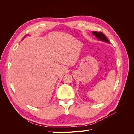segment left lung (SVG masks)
Masks as SVG:
<instances>
[{
	"instance_id": "left-lung-1",
	"label": "left lung",
	"mask_w": 134,
	"mask_h": 134,
	"mask_svg": "<svg viewBox=\"0 0 134 134\" xmlns=\"http://www.w3.org/2000/svg\"><path fill=\"white\" fill-rule=\"evenodd\" d=\"M92 33L97 39L100 40V41L107 42L108 43H110V42H109V41H108L107 38L106 37V36H105L103 33H102V32L92 31Z\"/></svg>"
}]
</instances>
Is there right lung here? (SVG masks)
Here are the masks:
<instances>
[{
    "label": "right lung",
    "instance_id": "add662e5",
    "mask_svg": "<svg viewBox=\"0 0 134 134\" xmlns=\"http://www.w3.org/2000/svg\"><path fill=\"white\" fill-rule=\"evenodd\" d=\"M26 36H25V37H26ZM25 37H24V38H25Z\"/></svg>",
    "mask_w": 134,
    "mask_h": 134
}]
</instances>
